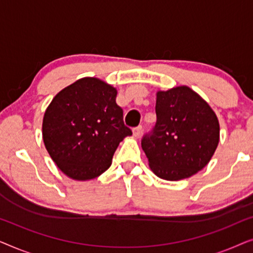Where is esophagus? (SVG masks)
<instances>
[{"instance_id":"esophagus-1","label":"esophagus","mask_w":253,"mask_h":253,"mask_svg":"<svg viewBox=\"0 0 253 253\" xmlns=\"http://www.w3.org/2000/svg\"><path fill=\"white\" fill-rule=\"evenodd\" d=\"M141 131H143V127H141V126H137V127H134L133 129V137H139L140 134H141Z\"/></svg>"}]
</instances>
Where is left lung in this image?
Returning <instances> with one entry per match:
<instances>
[{
  "label": "left lung",
  "mask_w": 253,
  "mask_h": 253,
  "mask_svg": "<svg viewBox=\"0 0 253 253\" xmlns=\"http://www.w3.org/2000/svg\"><path fill=\"white\" fill-rule=\"evenodd\" d=\"M157 123L141 139L151 170L179 181L207 166L220 140V126L209 103L188 86L157 93Z\"/></svg>",
  "instance_id": "1"
}]
</instances>
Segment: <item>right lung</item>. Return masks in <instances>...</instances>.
Segmentation results:
<instances>
[{
    "label": "right lung",
    "instance_id": "right-lung-1",
    "mask_svg": "<svg viewBox=\"0 0 253 253\" xmlns=\"http://www.w3.org/2000/svg\"><path fill=\"white\" fill-rule=\"evenodd\" d=\"M116 95L112 85L85 77L58 92L47 107L42 121L44 146L68 177H98L110 167L121 141L132 134L124 126Z\"/></svg>",
    "mask_w": 253,
    "mask_h": 253
}]
</instances>
